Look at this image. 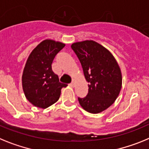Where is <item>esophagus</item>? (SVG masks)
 <instances>
[{"instance_id":"obj_1","label":"esophagus","mask_w":149,"mask_h":149,"mask_svg":"<svg viewBox=\"0 0 149 149\" xmlns=\"http://www.w3.org/2000/svg\"><path fill=\"white\" fill-rule=\"evenodd\" d=\"M70 85L72 86V87H74L75 86V80L74 79L72 80V82L70 83Z\"/></svg>"}]
</instances>
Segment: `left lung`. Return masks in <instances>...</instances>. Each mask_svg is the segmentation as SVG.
<instances>
[{
  "label": "left lung",
  "instance_id": "left-lung-1",
  "mask_svg": "<svg viewBox=\"0 0 149 149\" xmlns=\"http://www.w3.org/2000/svg\"><path fill=\"white\" fill-rule=\"evenodd\" d=\"M71 48L88 82V93L85 97H78L79 103L90 113L103 112L115 102L121 91L122 77L119 66L110 52L95 41L74 42Z\"/></svg>",
  "mask_w": 149,
  "mask_h": 149
}]
</instances>
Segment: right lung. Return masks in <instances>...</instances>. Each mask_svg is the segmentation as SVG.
I'll return each instance as SVG.
<instances>
[{
  "label": "right lung",
  "instance_id": "1",
  "mask_svg": "<svg viewBox=\"0 0 149 149\" xmlns=\"http://www.w3.org/2000/svg\"><path fill=\"white\" fill-rule=\"evenodd\" d=\"M65 46L60 42L46 40L31 52L22 74V88L28 101L35 107L46 109L58 100L62 88L58 76L52 69L55 55Z\"/></svg>",
  "mask_w": 149,
  "mask_h": 149
}]
</instances>
